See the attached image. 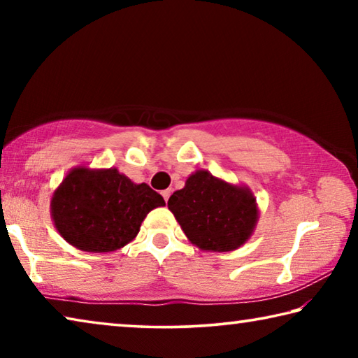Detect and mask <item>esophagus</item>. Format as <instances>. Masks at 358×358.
Segmentation results:
<instances>
[{"instance_id":"34e87169","label":"esophagus","mask_w":358,"mask_h":358,"mask_svg":"<svg viewBox=\"0 0 358 358\" xmlns=\"http://www.w3.org/2000/svg\"><path fill=\"white\" fill-rule=\"evenodd\" d=\"M161 194H162V197H164V201L167 202V201H169V197H171V194H172V191H171V189H166V191H162Z\"/></svg>"}]
</instances>
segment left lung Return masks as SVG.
Listing matches in <instances>:
<instances>
[{
	"label": "left lung",
	"instance_id": "1",
	"mask_svg": "<svg viewBox=\"0 0 358 358\" xmlns=\"http://www.w3.org/2000/svg\"><path fill=\"white\" fill-rule=\"evenodd\" d=\"M187 240L202 251L227 252L243 246L256 229L259 207L252 191L199 169L167 202Z\"/></svg>",
	"mask_w": 358,
	"mask_h": 358
}]
</instances>
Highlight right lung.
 Returning <instances> with one entry per match:
<instances>
[{
    "instance_id": "1",
    "label": "right lung",
    "mask_w": 358,
    "mask_h": 358,
    "mask_svg": "<svg viewBox=\"0 0 358 358\" xmlns=\"http://www.w3.org/2000/svg\"><path fill=\"white\" fill-rule=\"evenodd\" d=\"M164 205L161 194L118 169L77 166L53 191L50 215L58 234L77 250L110 252L131 243L150 211Z\"/></svg>"
}]
</instances>
